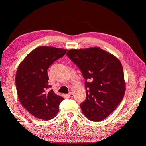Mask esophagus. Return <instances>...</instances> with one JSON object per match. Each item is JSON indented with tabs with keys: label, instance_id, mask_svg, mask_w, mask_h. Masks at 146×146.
<instances>
[{
	"label": "esophagus",
	"instance_id": "obj_1",
	"mask_svg": "<svg viewBox=\"0 0 146 146\" xmlns=\"http://www.w3.org/2000/svg\"><path fill=\"white\" fill-rule=\"evenodd\" d=\"M67 96L69 97V98H72V97L74 96V94H73L72 92H70V93L67 94Z\"/></svg>",
	"mask_w": 146,
	"mask_h": 146
}]
</instances>
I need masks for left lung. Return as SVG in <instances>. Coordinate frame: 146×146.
<instances>
[{
    "instance_id": "1",
    "label": "left lung",
    "mask_w": 146,
    "mask_h": 146,
    "mask_svg": "<svg viewBox=\"0 0 146 146\" xmlns=\"http://www.w3.org/2000/svg\"><path fill=\"white\" fill-rule=\"evenodd\" d=\"M66 55L85 79L86 98L80 104L83 113L90 121H102L116 108L125 94L121 63L98 47L70 49Z\"/></svg>"
}]
</instances>
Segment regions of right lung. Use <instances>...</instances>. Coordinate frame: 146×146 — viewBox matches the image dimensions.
Masks as SVG:
<instances>
[{"mask_svg": "<svg viewBox=\"0 0 146 146\" xmlns=\"http://www.w3.org/2000/svg\"><path fill=\"white\" fill-rule=\"evenodd\" d=\"M66 51L53 47H38L25 56L17 69L15 81L20 102L31 114L42 120L54 118L64 99L50 89L47 69Z\"/></svg>", "mask_w": 146, "mask_h": 146, "instance_id": "right-lung-1", "label": "right lung"}]
</instances>
